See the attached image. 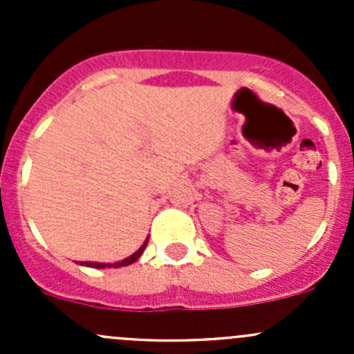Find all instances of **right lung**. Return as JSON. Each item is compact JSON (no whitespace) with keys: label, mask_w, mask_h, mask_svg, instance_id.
Listing matches in <instances>:
<instances>
[{"label":"right lung","mask_w":354,"mask_h":354,"mask_svg":"<svg viewBox=\"0 0 354 354\" xmlns=\"http://www.w3.org/2000/svg\"><path fill=\"white\" fill-rule=\"evenodd\" d=\"M147 243H149V238H147V240L144 241V245H142L140 248L137 250V252L131 253V255H130V257H127V259L120 260V262H114V263H102V262H78V263H80V266L94 267V269H106V267H114V269H116V267L130 266V263L137 262V260L140 259V255H142V253H144V250H145V246H147Z\"/></svg>","instance_id":"add662e5"}]
</instances>
